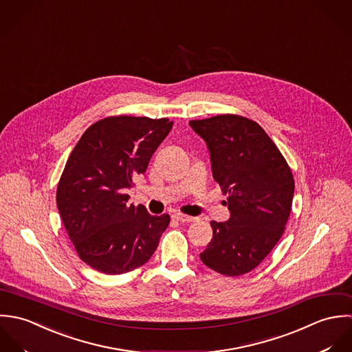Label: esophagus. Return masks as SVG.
I'll return each mask as SVG.
<instances>
[{
	"instance_id": "esophagus-1",
	"label": "esophagus",
	"mask_w": 352,
	"mask_h": 352,
	"mask_svg": "<svg viewBox=\"0 0 352 352\" xmlns=\"http://www.w3.org/2000/svg\"><path fill=\"white\" fill-rule=\"evenodd\" d=\"M174 219L178 220V221H182V223H189V221H195L196 220V217H192V216H188V214H182V213H175Z\"/></svg>"
}]
</instances>
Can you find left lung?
<instances>
[{
	"label": "left lung",
	"instance_id": "left-lung-1",
	"mask_svg": "<svg viewBox=\"0 0 352 352\" xmlns=\"http://www.w3.org/2000/svg\"><path fill=\"white\" fill-rule=\"evenodd\" d=\"M189 125L207 144L213 179L227 195L230 211L227 221H211L213 236L200 258L221 275H245L283 235L295 189L292 173L252 120L226 114Z\"/></svg>",
	"mask_w": 352,
	"mask_h": 352
}]
</instances>
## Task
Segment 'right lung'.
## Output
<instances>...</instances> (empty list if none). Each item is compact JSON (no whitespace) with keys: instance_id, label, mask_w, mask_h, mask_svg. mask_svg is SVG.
Instances as JSON below:
<instances>
[{"instance_id":"add662e5","label":"right lung","mask_w":352,"mask_h":352,"mask_svg":"<svg viewBox=\"0 0 352 352\" xmlns=\"http://www.w3.org/2000/svg\"><path fill=\"white\" fill-rule=\"evenodd\" d=\"M171 128L167 118L109 117L91 125L73 148L57 207L78 257L91 268L121 275L155 253L170 216L128 204L126 190Z\"/></svg>"}]
</instances>
